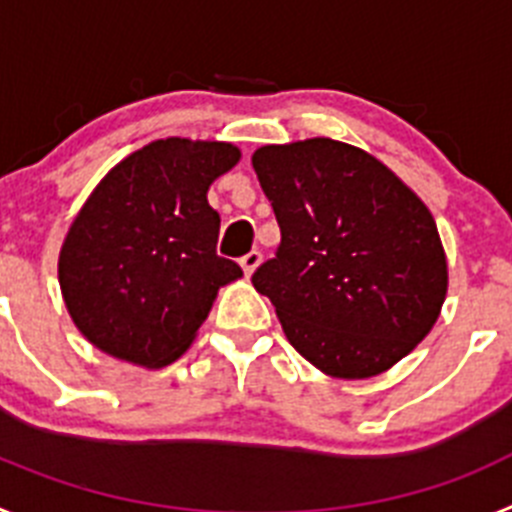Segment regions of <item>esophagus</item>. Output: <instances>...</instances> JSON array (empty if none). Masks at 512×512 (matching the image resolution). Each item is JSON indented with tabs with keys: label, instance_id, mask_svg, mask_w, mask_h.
Segmentation results:
<instances>
[{
	"label": "esophagus",
	"instance_id": "1",
	"mask_svg": "<svg viewBox=\"0 0 512 512\" xmlns=\"http://www.w3.org/2000/svg\"><path fill=\"white\" fill-rule=\"evenodd\" d=\"M259 264H261V253L259 251H248L246 256L241 259V266H243V271H246V277H251Z\"/></svg>",
	"mask_w": 512,
	"mask_h": 512
}]
</instances>
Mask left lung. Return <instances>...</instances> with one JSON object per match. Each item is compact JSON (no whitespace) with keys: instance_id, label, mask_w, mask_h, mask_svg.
<instances>
[{"instance_id":"8db88e82","label":"left lung","mask_w":512,"mask_h":512,"mask_svg":"<svg viewBox=\"0 0 512 512\" xmlns=\"http://www.w3.org/2000/svg\"><path fill=\"white\" fill-rule=\"evenodd\" d=\"M282 241L253 271L289 343L320 372L364 379L408 356L446 297L428 207L377 158L330 138L253 153Z\"/></svg>"}]
</instances>
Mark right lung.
I'll return each instance as SVG.
<instances>
[{"mask_svg": "<svg viewBox=\"0 0 512 512\" xmlns=\"http://www.w3.org/2000/svg\"><path fill=\"white\" fill-rule=\"evenodd\" d=\"M238 158L230 143L166 138L99 182L58 259L63 300L94 346L151 369L187 351L217 289L243 277L217 256L220 215L207 202Z\"/></svg>", "mask_w": 512, "mask_h": 512, "instance_id": "obj_1", "label": "right lung"}]
</instances>
